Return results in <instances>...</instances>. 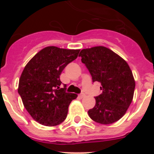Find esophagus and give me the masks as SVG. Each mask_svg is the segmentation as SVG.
<instances>
[{"label": "esophagus", "instance_id": "obj_1", "mask_svg": "<svg viewBox=\"0 0 154 154\" xmlns=\"http://www.w3.org/2000/svg\"><path fill=\"white\" fill-rule=\"evenodd\" d=\"M79 98H83V97H85V93H81V94H79Z\"/></svg>", "mask_w": 154, "mask_h": 154}]
</instances>
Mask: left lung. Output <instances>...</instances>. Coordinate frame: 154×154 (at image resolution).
Listing matches in <instances>:
<instances>
[{"label":"left lung","mask_w":154,"mask_h":154,"mask_svg":"<svg viewBox=\"0 0 154 154\" xmlns=\"http://www.w3.org/2000/svg\"><path fill=\"white\" fill-rule=\"evenodd\" d=\"M79 56L92 76V82L101 83L102 93L96 96V105L88 111L96 123L111 124L123 117L130 106L135 81L127 62L103 46L82 49Z\"/></svg>","instance_id":"8db88e82"}]
</instances>
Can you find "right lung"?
Listing matches in <instances>:
<instances>
[{"label":"right lung","mask_w":154,"mask_h":154,"mask_svg":"<svg viewBox=\"0 0 154 154\" xmlns=\"http://www.w3.org/2000/svg\"><path fill=\"white\" fill-rule=\"evenodd\" d=\"M79 50L46 47L38 52L24 67L19 79L18 93L28 113L44 126L60 124L77 94L61 88L60 75L65 66L78 57Z\"/></svg>","instance_id":"right-lung-1"}]
</instances>
